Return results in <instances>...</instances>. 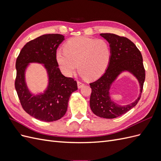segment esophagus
<instances>
[{
	"instance_id": "esophagus-1",
	"label": "esophagus",
	"mask_w": 161,
	"mask_h": 161,
	"mask_svg": "<svg viewBox=\"0 0 161 161\" xmlns=\"http://www.w3.org/2000/svg\"><path fill=\"white\" fill-rule=\"evenodd\" d=\"M77 85H78V87H79V89L81 88V87H82V86L85 85V84L83 83V82H82L81 81H79V80L77 81Z\"/></svg>"
}]
</instances>
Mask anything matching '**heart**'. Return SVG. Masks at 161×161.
Here are the masks:
<instances>
[{"mask_svg":"<svg viewBox=\"0 0 161 161\" xmlns=\"http://www.w3.org/2000/svg\"><path fill=\"white\" fill-rule=\"evenodd\" d=\"M64 51L56 53V60L62 73L71 76L78 69L89 80L100 77L108 67L111 56V48L108 41L102 39L75 37L68 40Z\"/></svg>","mask_w":161,"mask_h":161,"instance_id":"b5f03b06","label":"heart"}]
</instances>
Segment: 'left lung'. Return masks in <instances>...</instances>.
Instances as JSON below:
<instances>
[{
    "label": "left lung",
    "mask_w": 161,
    "mask_h": 161,
    "mask_svg": "<svg viewBox=\"0 0 161 161\" xmlns=\"http://www.w3.org/2000/svg\"><path fill=\"white\" fill-rule=\"evenodd\" d=\"M111 48V56L108 69L98 80L90 83V107L96 115L107 119L118 118L136 105L140 99L145 80V69L141 52L127 37L114 33H101ZM130 71L138 79L141 86L139 98L134 103L121 106L112 102L108 91L110 85L122 71Z\"/></svg>",
    "instance_id": "obj_1"
}]
</instances>
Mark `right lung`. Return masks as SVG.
I'll return each instance as SVG.
<instances>
[{
    "mask_svg": "<svg viewBox=\"0 0 161 161\" xmlns=\"http://www.w3.org/2000/svg\"><path fill=\"white\" fill-rule=\"evenodd\" d=\"M60 34H46L27 42L16 60L17 75L14 86L23 109L39 120L53 121L66 114L72 92L78 89L77 82L64 76L56 60V50L64 40ZM44 64L49 75V85L45 93L33 96L25 82V70L29 63Z\"/></svg>",
    "mask_w": 161,
    "mask_h": 161,
    "instance_id": "add662e5",
    "label": "right lung"
}]
</instances>
